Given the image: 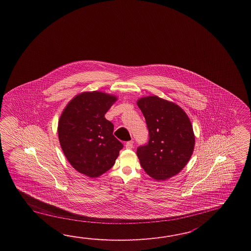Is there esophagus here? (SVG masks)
Instances as JSON below:
<instances>
[{
    "mask_svg": "<svg viewBox=\"0 0 251 251\" xmlns=\"http://www.w3.org/2000/svg\"><path fill=\"white\" fill-rule=\"evenodd\" d=\"M133 147V141H129L126 144V149H132Z\"/></svg>",
    "mask_w": 251,
    "mask_h": 251,
    "instance_id": "esophagus-1",
    "label": "esophagus"
}]
</instances>
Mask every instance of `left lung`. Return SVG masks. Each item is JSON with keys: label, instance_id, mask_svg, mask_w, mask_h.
<instances>
[{"label": "left lung", "instance_id": "left-lung-1", "mask_svg": "<svg viewBox=\"0 0 251 251\" xmlns=\"http://www.w3.org/2000/svg\"><path fill=\"white\" fill-rule=\"evenodd\" d=\"M137 105L149 131L148 144L137 148L140 163L152 178L166 180L180 172L192 155V125L181 107L159 97L141 98Z\"/></svg>", "mask_w": 251, "mask_h": 251}]
</instances>
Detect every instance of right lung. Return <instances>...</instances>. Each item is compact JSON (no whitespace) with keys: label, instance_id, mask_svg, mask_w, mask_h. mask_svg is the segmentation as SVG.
<instances>
[{"label":"right lung","instance_id":"obj_1","mask_svg":"<svg viewBox=\"0 0 251 251\" xmlns=\"http://www.w3.org/2000/svg\"><path fill=\"white\" fill-rule=\"evenodd\" d=\"M117 97L100 91L82 92L67 104L58 122L60 145L70 164L90 177L115 164L123 144L113 135L114 125L105 114Z\"/></svg>","mask_w":251,"mask_h":251}]
</instances>
